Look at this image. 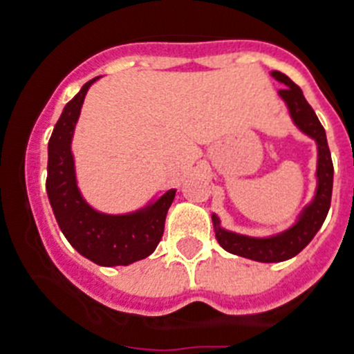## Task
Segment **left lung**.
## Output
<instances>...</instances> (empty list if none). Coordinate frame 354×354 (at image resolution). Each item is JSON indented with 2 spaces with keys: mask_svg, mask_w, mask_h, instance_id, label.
<instances>
[{
  "mask_svg": "<svg viewBox=\"0 0 354 354\" xmlns=\"http://www.w3.org/2000/svg\"><path fill=\"white\" fill-rule=\"evenodd\" d=\"M270 75L284 84L283 90H279L277 93L286 104L290 118L297 129L306 136H310L317 144V171H315L317 185H315L313 198L310 203L302 207L290 227L272 236H246V234L227 230L221 227V219L218 218V214H212V223L216 239L230 254L259 261V263H281V261L292 259L299 252L304 250L322 227L324 219L329 212V205H331L333 162H331V153L326 140V131L315 115L313 108L304 99L301 88L281 71L273 70L270 71Z\"/></svg>",
  "mask_w": 354,
  "mask_h": 354,
  "instance_id": "obj_1",
  "label": "left lung"
}]
</instances>
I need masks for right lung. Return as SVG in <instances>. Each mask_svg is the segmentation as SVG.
Returning a JSON list of instances; mask_svg holds the SVG:
<instances>
[{"label": "right lung", "mask_w": 354, "mask_h": 354, "mask_svg": "<svg viewBox=\"0 0 354 354\" xmlns=\"http://www.w3.org/2000/svg\"><path fill=\"white\" fill-rule=\"evenodd\" d=\"M97 79L100 77L82 86L64 106L53 127L48 142L46 192L61 232L79 254L100 266H127L145 259L158 246L176 189L126 214L100 212L82 198L77 185L71 140L86 93Z\"/></svg>", "instance_id": "obj_1"}]
</instances>
